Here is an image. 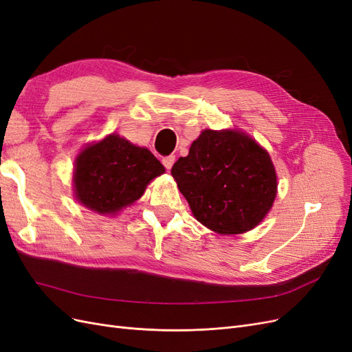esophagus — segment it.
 <instances>
[{"label": "esophagus", "instance_id": "1", "mask_svg": "<svg viewBox=\"0 0 352 352\" xmlns=\"http://www.w3.org/2000/svg\"><path fill=\"white\" fill-rule=\"evenodd\" d=\"M162 163H163V166H164L167 170H168V168H172V166H173V163H175V155H167V157H163Z\"/></svg>", "mask_w": 352, "mask_h": 352}]
</instances>
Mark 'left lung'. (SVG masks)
<instances>
[{
    "mask_svg": "<svg viewBox=\"0 0 352 352\" xmlns=\"http://www.w3.org/2000/svg\"><path fill=\"white\" fill-rule=\"evenodd\" d=\"M172 176L195 219L221 235L257 226L278 189L269 153L239 131H202Z\"/></svg>",
    "mask_w": 352,
    "mask_h": 352,
    "instance_id": "left-lung-1",
    "label": "left lung"
}]
</instances>
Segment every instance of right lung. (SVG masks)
<instances>
[{
  "label": "right lung",
  "instance_id": "add662e5",
  "mask_svg": "<svg viewBox=\"0 0 352 352\" xmlns=\"http://www.w3.org/2000/svg\"><path fill=\"white\" fill-rule=\"evenodd\" d=\"M166 172L146 150L119 135L85 148L74 163V192L83 204L100 214H116L144 194L151 180Z\"/></svg>",
  "mask_w": 352,
  "mask_h": 352
}]
</instances>
